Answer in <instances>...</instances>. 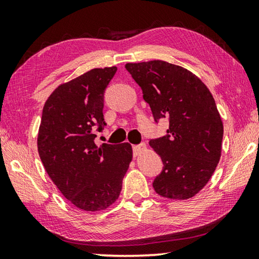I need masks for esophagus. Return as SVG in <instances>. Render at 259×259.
I'll return each mask as SVG.
<instances>
[{"mask_svg": "<svg viewBox=\"0 0 259 259\" xmlns=\"http://www.w3.org/2000/svg\"><path fill=\"white\" fill-rule=\"evenodd\" d=\"M146 150H147V147H146L145 144H140V145L133 146V151H134V155L135 156L142 154V153L145 152Z\"/></svg>", "mask_w": 259, "mask_h": 259, "instance_id": "obj_1", "label": "esophagus"}]
</instances>
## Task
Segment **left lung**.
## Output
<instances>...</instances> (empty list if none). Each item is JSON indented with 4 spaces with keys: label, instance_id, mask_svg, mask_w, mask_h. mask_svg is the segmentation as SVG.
<instances>
[{
    "label": "left lung",
    "instance_id": "obj_1",
    "mask_svg": "<svg viewBox=\"0 0 259 259\" xmlns=\"http://www.w3.org/2000/svg\"><path fill=\"white\" fill-rule=\"evenodd\" d=\"M125 68L154 120H169L166 135L150 142L163 162L153 187L163 198H192L207 185L222 154L224 126L211 93L195 74L163 60L128 63Z\"/></svg>",
    "mask_w": 259,
    "mask_h": 259
}]
</instances>
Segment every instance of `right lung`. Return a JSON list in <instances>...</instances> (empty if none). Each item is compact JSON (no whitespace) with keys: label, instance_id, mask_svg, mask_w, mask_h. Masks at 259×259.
I'll return each mask as SVG.
<instances>
[{"label":"right lung","instance_id":"1","mask_svg":"<svg viewBox=\"0 0 259 259\" xmlns=\"http://www.w3.org/2000/svg\"><path fill=\"white\" fill-rule=\"evenodd\" d=\"M117 68H94L63 83L43 106L37 150L46 171L65 198L83 211L117 200L133 160L128 143L95 144L104 121V93Z\"/></svg>","mask_w":259,"mask_h":259}]
</instances>
